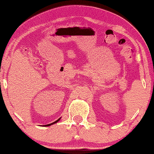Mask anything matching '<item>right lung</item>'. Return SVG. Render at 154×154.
<instances>
[{
    "label": "right lung",
    "mask_w": 154,
    "mask_h": 154,
    "mask_svg": "<svg viewBox=\"0 0 154 154\" xmlns=\"http://www.w3.org/2000/svg\"><path fill=\"white\" fill-rule=\"evenodd\" d=\"M60 118H59V119H58V120H56V121H55V122H52V123H50V124L46 125H44V126H50V125H52V124H54V123H56V122H58V121L60 120Z\"/></svg>",
    "instance_id": "obj_1"
}]
</instances>
